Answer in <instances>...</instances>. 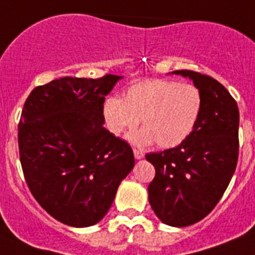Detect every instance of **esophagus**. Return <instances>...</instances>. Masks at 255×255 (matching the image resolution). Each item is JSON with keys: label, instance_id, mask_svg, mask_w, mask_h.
I'll list each match as a JSON object with an SVG mask.
<instances>
[{"label": "esophagus", "instance_id": "1", "mask_svg": "<svg viewBox=\"0 0 255 255\" xmlns=\"http://www.w3.org/2000/svg\"><path fill=\"white\" fill-rule=\"evenodd\" d=\"M133 154H134V158L136 159H141V158H144V153L138 149H133Z\"/></svg>", "mask_w": 255, "mask_h": 255}]
</instances>
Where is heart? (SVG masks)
<instances>
[{
    "instance_id": "1",
    "label": "heart",
    "mask_w": 255,
    "mask_h": 255,
    "mask_svg": "<svg viewBox=\"0 0 255 255\" xmlns=\"http://www.w3.org/2000/svg\"><path fill=\"white\" fill-rule=\"evenodd\" d=\"M202 95L189 83L171 80L140 81L123 98L105 102V118L117 136L133 131L141 121L142 131L132 140L138 145L155 142L162 149L179 146L193 132L202 113Z\"/></svg>"
}]
</instances>
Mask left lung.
<instances>
[{
	"instance_id": "1",
	"label": "left lung",
	"mask_w": 255,
	"mask_h": 255,
	"mask_svg": "<svg viewBox=\"0 0 255 255\" xmlns=\"http://www.w3.org/2000/svg\"><path fill=\"white\" fill-rule=\"evenodd\" d=\"M204 105L198 123L179 146L145 155L155 168L149 184V204L164 224L187 227L204 219L217 206L239 159L237 102L219 81L190 70Z\"/></svg>"
}]
</instances>
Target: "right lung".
Masks as SVG:
<instances>
[{
	"label": "right lung",
	"instance_id": "obj_1",
	"mask_svg": "<svg viewBox=\"0 0 255 255\" xmlns=\"http://www.w3.org/2000/svg\"><path fill=\"white\" fill-rule=\"evenodd\" d=\"M119 79H55L36 87L23 106L18 145L25 183L67 226L98 223L134 166L129 144L104 127L105 96Z\"/></svg>",
	"mask_w": 255,
	"mask_h": 255
}]
</instances>
